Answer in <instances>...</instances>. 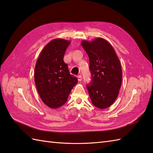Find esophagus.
Instances as JSON below:
<instances>
[{
  "instance_id": "1",
  "label": "esophagus",
  "mask_w": 153,
  "mask_h": 153,
  "mask_svg": "<svg viewBox=\"0 0 153 153\" xmlns=\"http://www.w3.org/2000/svg\"><path fill=\"white\" fill-rule=\"evenodd\" d=\"M77 79H78L79 82H82V76H81V75H79V76H77Z\"/></svg>"
}]
</instances>
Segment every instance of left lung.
<instances>
[{"label":"left lung","instance_id":"left-lung-1","mask_svg":"<svg viewBox=\"0 0 153 153\" xmlns=\"http://www.w3.org/2000/svg\"><path fill=\"white\" fill-rule=\"evenodd\" d=\"M82 45L89 58L91 82L87 88L91 100L97 108H108L116 100L121 87V63L112 45L105 39L83 41Z\"/></svg>","mask_w":153,"mask_h":153}]
</instances>
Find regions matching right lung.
Instances as JSON below:
<instances>
[{"mask_svg":"<svg viewBox=\"0 0 153 153\" xmlns=\"http://www.w3.org/2000/svg\"><path fill=\"white\" fill-rule=\"evenodd\" d=\"M71 42L62 39L50 41L39 56L35 68V83L43 102L58 108L67 101L71 89L77 83L71 75L64 56Z\"/></svg>","mask_w":153,"mask_h":153,"instance_id":"obj_1","label":"right lung"}]
</instances>
